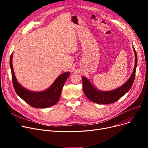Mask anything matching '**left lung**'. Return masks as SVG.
<instances>
[{"label": "left lung", "mask_w": 148, "mask_h": 148, "mask_svg": "<svg viewBox=\"0 0 148 148\" xmlns=\"http://www.w3.org/2000/svg\"><path fill=\"white\" fill-rule=\"evenodd\" d=\"M133 48L135 54V65L133 71L129 79L119 88H116L114 90L108 91L100 90L93 86L90 82L86 77H82L83 92L85 95L92 102L100 104L113 103L117 101L118 99H119L129 91L134 81L136 67L137 65V53L134 46H133Z\"/></svg>", "instance_id": "1"}]
</instances>
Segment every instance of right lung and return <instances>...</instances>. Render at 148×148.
Here are the masks:
<instances>
[{
  "instance_id": "add662e5",
  "label": "right lung",
  "mask_w": 148,
  "mask_h": 148,
  "mask_svg": "<svg viewBox=\"0 0 148 148\" xmlns=\"http://www.w3.org/2000/svg\"><path fill=\"white\" fill-rule=\"evenodd\" d=\"M12 61V53L10 60L12 83L15 92L22 99L30 106L40 108H48L58 103L60 97L62 88L70 75L69 72L60 74L49 88L43 91H31L23 87L17 80L13 69Z\"/></svg>"
}]
</instances>
